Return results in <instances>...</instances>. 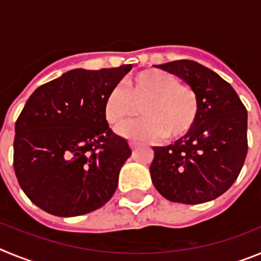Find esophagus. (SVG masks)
Instances as JSON below:
<instances>
[{"instance_id": "esophagus-1", "label": "esophagus", "mask_w": 261, "mask_h": 261, "mask_svg": "<svg viewBox=\"0 0 261 261\" xmlns=\"http://www.w3.org/2000/svg\"><path fill=\"white\" fill-rule=\"evenodd\" d=\"M136 146H137V142L129 141V147H130V149H136Z\"/></svg>"}]
</instances>
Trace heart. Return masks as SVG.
<instances>
[{
    "label": "heart",
    "instance_id": "obj_1",
    "mask_svg": "<svg viewBox=\"0 0 261 261\" xmlns=\"http://www.w3.org/2000/svg\"><path fill=\"white\" fill-rule=\"evenodd\" d=\"M135 104L141 105L140 114L144 117L124 124L117 133L138 141L181 137L193 128L200 114L197 91L159 69L141 70L108 91L103 105L107 123L119 125L133 116Z\"/></svg>",
    "mask_w": 261,
    "mask_h": 261
}]
</instances>
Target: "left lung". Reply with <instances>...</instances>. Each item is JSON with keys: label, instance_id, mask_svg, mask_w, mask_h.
<instances>
[{"label": "left lung", "instance_id": "8db88e82", "mask_svg": "<svg viewBox=\"0 0 261 261\" xmlns=\"http://www.w3.org/2000/svg\"><path fill=\"white\" fill-rule=\"evenodd\" d=\"M156 68L197 91L200 114L174 145L153 147L154 187L172 202L197 205L217 199L234 184L246 161L247 110L229 82L199 62L177 60Z\"/></svg>", "mask_w": 261, "mask_h": 261}]
</instances>
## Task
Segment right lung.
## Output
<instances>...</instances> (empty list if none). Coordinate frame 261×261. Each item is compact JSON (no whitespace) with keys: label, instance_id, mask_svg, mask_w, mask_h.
<instances>
[{"label":"right lung","instance_id":"obj_1","mask_svg":"<svg viewBox=\"0 0 261 261\" xmlns=\"http://www.w3.org/2000/svg\"><path fill=\"white\" fill-rule=\"evenodd\" d=\"M130 64L70 70L34 91L15 121L14 171L36 206L59 217L96 211L114 196L132 154L103 105Z\"/></svg>","mask_w":261,"mask_h":261}]
</instances>
